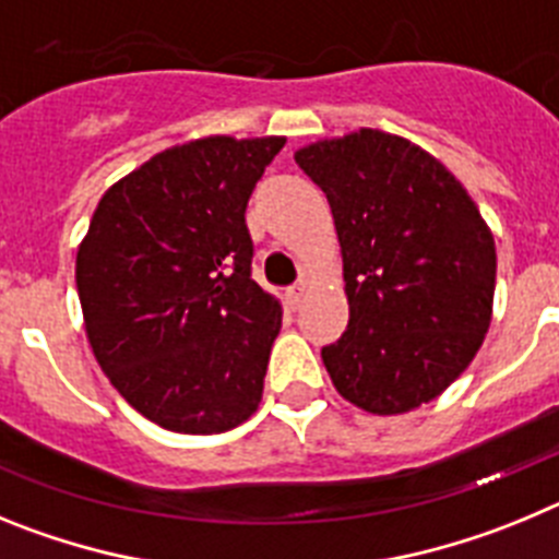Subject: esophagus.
I'll return each instance as SVG.
<instances>
[{"mask_svg": "<svg viewBox=\"0 0 559 559\" xmlns=\"http://www.w3.org/2000/svg\"><path fill=\"white\" fill-rule=\"evenodd\" d=\"M305 294H308V285H305V283L290 285V288H288V302L290 305H299L305 299Z\"/></svg>", "mask_w": 559, "mask_h": 559, "instance_id": "esophagus-1", "label": "esophagus"}]
</instances>
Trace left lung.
Here are the masks:
<instances>
[{
  "label": "left lung",
  "instance_id": "left-lung-1",
  "mask_svg": "<svg viewBox=\"0 0 559 559\" xmlns=\"http://www.w3.org/2000/svg\"><path fill=\"white\" fill-rule=\"evenodd\" d=\"M322 187L344 257L349 324L322 360L341 397L403 414L445 392L490 328L496 243L451 170L360 128L296 151Z\"/></svg>",
  "mask_w": 559,
  "mask_h": 559
}]
</instances>
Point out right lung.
I'll use <instances>...</instances> for the list:
<instances>
[{"label": "right lung", "mask_w": 559, "mask_h": 559, "mask_svg": "<svg viewBox=\"0 0 559 559\" xmlns=\"http://www.w3.org/2000/svg\"><path fill=\"white\" fill-rule=\"evenodd\" d=\"M283 136L156 153L97 204L78 296L97 364L142 417L224 433L257 412L283 308L251 280L246 206Z\"/></svg>", "instance_id": "1"}]
</instances>
